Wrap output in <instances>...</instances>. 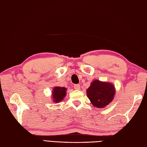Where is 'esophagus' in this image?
Wrapping results in <instances>:
<instances>
[{
    "mask_svg": "<svg viewBox=\"0 0 147 147\" xmlns=\"http://www.w3.org/2000/svg\"><path fill=\"white\" fill-rule=\"evenodd\" d=\"M74 88L75 89H76V90H80V86L79 84H75L74 86Z\"/></svg>",
    "mask_w": 147,
    "mask_h": 147,
    "instance_id": "esophagus-1",
    "label": "esophagus"
}]
</instances>
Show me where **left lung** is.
Wrapping results in <instances>:
<instances>
[{"label": "left lung", "instance_id": "left-lung-1", "mask_svg": "<svg viewBox=\"0 0 147 147\" xmlns=\"http://www.w3.org/2000/svg\"><path fill=\"white\" fill-rule=\"evenodd\" d=\"M87 96L92 105L103 109L112 102L115 94V88L112 83L94 80L86 91Z\"/></svg>", "mask_w": 147, "mask_h": 147}]
</instances>
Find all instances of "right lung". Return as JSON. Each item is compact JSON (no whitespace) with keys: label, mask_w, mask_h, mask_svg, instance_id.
I'll use <instances>...</instances> for the list:
<instances>
[{"label":"right lung","mask_w":147,"mask_h":147,"mask_svg":"<svg viewBox=\"0 0 147 147\" xmlns=\"http://www.w3.org/2000/svg\"><path fill=\"white\" fill-rule=\"evenodd\" d=\"M67 88L64 87L56 86L53 89L52 99L54 103H59L63 100L67 94Z\"/></svg>","instance_id":"right-lung-1"}]
</instances>
